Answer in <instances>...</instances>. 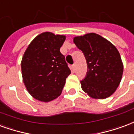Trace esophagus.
Wrapping results in <instances>:
<instances>
[{
	"label": "esophagus",
	"instance_id": "1",
	"mask_svg": "<svg viewBox=\"0 0 134 134\" xmlns=\"http://www.w3.org/2000/svg\"><path fill=\"white\" fill-rule=\"evenodd\" d=\"M72 68H73V70L75 71V70H76V63H74V65L72 66Z\"/></svg>",
	"mask_w": 134,
	"mask_h": 134
}]
</instances>
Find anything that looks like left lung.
Instances as JSON below:
<instances>
[{
  "instance_id": "8db88e82",
  "label": "left lung",
  "mask_w": 134,
  "mask_h": 134,
  "mask_svg": "<svg viewBox=\"0 0 134 134\" xmlns=\"http://www.w3.org/2000/svg\"><path fill=\"white\" fill-rule=\"evenodd\" d=\"M74 42L87 62L86 76L81 81L82 90L95 99L109 97L120 84L124 71L119 51L107 39L94 33L76 36Z\"/></svg>"
}]
</instances>
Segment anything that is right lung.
Masks as SVG:
<instances>
[{
  "mask_svg": "<svg viewBox=\"0 0 134 134\" xmlns=\"http://www.w3.org/2000/svg\"><path fill=\"white\" fill-rule=\"evenodd\" d=\"M66 36L51 32L39 34L28 45L21 60L23 81L35 99L54 100L61 94L71 70L60 52Z\"/></svg>",
  "mask_w": 134,
  "mask_h": 134,
  "instance_id": "obj_1",
  "label": "right lung"
}]
</instances>
